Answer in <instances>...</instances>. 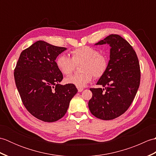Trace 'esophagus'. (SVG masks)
I'll use <instances>...</instances> for the list:
<instances>
[{
	"label": "esophagus",
	"instance_id": "obj_1",
	"mask_svg": "<svg viewBox=\"0 0 156 156\" xmlns=\"http://www.w3.org/2000/svg\"><path fill=\"white\" fill-rule=\"evenodd\" d=\"M78 92H80L83 90V88H78Z\"/></svg>",
	"mask_w": 156,
	"mask_h": 156
}]
</instances>
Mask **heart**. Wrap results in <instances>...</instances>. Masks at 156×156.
<instances>
[{
  "label": "heart",
  "instance_id": "b5f03b06",
  "mask_svg": "<svg viewBox=\"0 0 156 156\" xmlns=\"http://www.w3.org/2000/svg\"><path fill=\"white\" fill-rule=\"evenodd\" d=\"M56 66L63 74L69 75L74 70L76 65L81 64L80 74H73L65 78L66 84L83 88L95 78L102 77L107 72L109 60L107 55L101 54L97 49L90 46L74 49L71 51V58L60 54L56 59Z\"/></svg>",
  "mask_w": 156,
  "mask_h": 156
}]
</instances>
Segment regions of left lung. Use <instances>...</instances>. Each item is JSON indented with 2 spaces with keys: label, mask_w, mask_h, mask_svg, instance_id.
<instances>
[{
  "label": "left lung",
  "mask_w": 156,
  "mask_h": 156,
  "mask_svg": "<svg viewBox=\"0 0 156 156\" xmlns=\"http://www.w3.org/2000/svg\"><path fill=\"white\" fill-rule=\"evenodd\" d=\"M108 44L111 47L107 72L97 84L105 88H91L92 97L88 107L94 117L112 120L130 107L140 87V63L132 46L119 35H110L96 45Z\"/></svg>",
  "instance_id": "left-lung-1"
}]
</instances>
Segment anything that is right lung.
Returning a JSON list of instances; mask_svg holds the SVG:
<instances>
[{
	"instance_id": "1",
	"label": "right lung",
	"mask_w": 156,
	"mask_h": 156,
	"mask_svg": "<svg viewBox=\"0 0 156 156\" xmlns=\"http://www.w3.org/2000/svg\"><path fill=\"white\" fill-rule=\"evenodd\" d=\"M66 49L44 41H36L21 52L15 68L16 87L23 105L44 122H54L64 117L78 92L74 85L59 84L63 74L55 60Z\"/></svg>"
}]
</instances>
